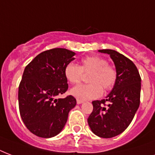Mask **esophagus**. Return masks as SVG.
<instances>
[{
	"label": "esophagus",
	"instance_id": "34e87169",
	"mask_svg": "<svg viewBox=\"0 0 155 155\" xmlns=\"http://www.w3.org/2000/svg\"><path fill=\"white\" fill-rule=\"evenodd\" d=\"M76 102H77L78 104H80L83 103V101H80V100H77V101H76Z\"/></svg>",
	"mask_w": 155,
	"mask_h": 155
}]
</instances>
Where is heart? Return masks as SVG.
Instances as JSON below:
<instances>
[{"label":"heart","mask_w":155,"mask_h":155,"mask_svg":"<svg viewBox=\"0 0 155 155\" xmlns=\"http://www.w3.org/2000/svg\"><path fill=\"white\" fill-rule=\"evenodd\" d=\"M90 73L88 84H79L72 87L71 94L77 100L87 101L99 98L104 91L114 87L117 80V71L105 58L100 55H89L80 60V66L69 63L64 68V75L72 84L82 80L83 75Z\"/></svg>","instance_id":"1"}]
</instances>
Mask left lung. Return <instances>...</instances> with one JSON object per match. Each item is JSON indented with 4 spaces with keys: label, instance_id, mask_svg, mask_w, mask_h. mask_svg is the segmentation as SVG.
<instances>
[{
    "label": "left lung",
    "instance_id": "obj_1",
    "mask_svg": "<svg viewBox=\"0 0 155 155\" xmlns=\"http://www.w3.org/2000/svg\"><path fill=\"white\" fill-rule=\"evenodd\" d=\"M99 51L110 55L117 80L107 99L92 101L93 110L87 122L95 134L110 138L125 131L134 119L140 104L141 76L134 63L125 55L113 50Z\"/></svg>",
    "mask_w": 155,
    "mask_h": 155
}]
</instances>
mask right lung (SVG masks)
Returning <instances> with one entry per match:
<instances>
[{
    "instance_id": "obj_1",
    "label": "right lung",
    "mask_w": 155,
    "mask_h": 155,
    "mask_svg": "<svg viewBox=\"0 0 155 155\" xmlns=\"http://www.w3.org/2000/svg\"><path fill=\"white\" fill-rule=\"evenodd\" d=\"M75 54L64 48L47 50L38 54L26 67L18 87L21 117L38 137H54L62 131L68 113L76 104L72 96L58 98L67 92L64 68Z\"/></svg>"
}]
</instances>
